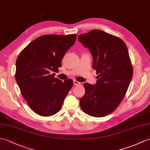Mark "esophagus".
I'll return each mask as SVG.
<instances>
[{"instance_id":"1","label":"esophagus","mask_w":150,"mask_h":150,"mask_svg":"<svg viewBox=\"0 0 150 150\" xmlns=\"http://www.w3.org/2000/svg\"><path fill=\"white\" fill-rule=\"evenodd\" d=\"M74 85L77 86V85H79L80 83H81V82H79L76 81H74Z\"/></svg>"}]
</instances>
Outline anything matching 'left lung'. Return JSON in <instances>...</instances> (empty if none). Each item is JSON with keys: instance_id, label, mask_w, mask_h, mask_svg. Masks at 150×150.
Returning a JSON list of instances; mask_svg holds the SVG:
<instances>
[{"instance_id": "8db88e82", "label": "left lung", "mask_w": 150, "mask_h": 150, "mask_svg": "<svg viewBox=\"0 0 150 150\" xmlns=\"http://www.w3.org/2000/svg\"><path fill=\"white\" fill-rule=\"evenodd\" d=\"M78 40L91 52L98 75L95 86L83 84L80 105L89 116L104 117L120 105L131 82L133 68L127 47L120 38L98 29L80 34Z\"/></svg>"}]
</instances>
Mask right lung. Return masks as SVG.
Instances as JSON below:
<instances>
[{
	"label": "right lung",
	"mask_w": 150,
	"mask_h": 150,
	"mask_svg": "<svg viewBox=\"0 0 150 150\" xmlns=\"http://www.w3.org/2000/svg\"><path fill=\"white\" fill-rule=\"evenodd\" d=\"M76 34H49L37 38L20 52L15 79L28 105L36 114L50 116L58 112L72 88L71 79L55 78L61 60L76 41Z\"/></svg>",
	"instance_id": "add662e5"
}]
</instances>
